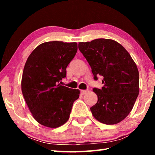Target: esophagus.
I'll use <instances>...</instances> for the list:
<instances>
[{"label": "esophagus", "mask_w": 155, "mask_h": 155, "mask_svg": "<svg viewBox=\"0 0 155 155\" xmlns=\"http://www.w3.org/2000/svg\"><path fill=\"white\" fill-rule=\"evenodd\" d=\"M87 92V90H81V94H82V95H84V94H85Z\"/></svg>", "instance_id": "1"}]
</instances>
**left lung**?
<instances>
[{"label":"left lung","instance_id":"left-lung-1","mask_svg":"<svg viewBox=\"0 0 155 155\" xmlns=\"http://www.w3.org/2000/svg\"><path fill=\"white\" fill-rule=\"evenodd\" d=\"M91 68L94 79L103 76L101 90L94 88L98 102L90 108L100 122L115 124L130 114L140 91L137 65L121 44L110 39L78 43Z\"/></svg>","mask_w":155,"mask_h":155}]
</instances>
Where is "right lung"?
<instances>
[{
	"instance_id": "1",
	"label": "right lung",
	"mask_w": 155,
	"mask_h": 155,
	"mask_svg": "<svg viewBox=\"0 0 155 155\" xmlns=\"http://www.w3.org/2000/svg\"><path fill=\"white\" fill-rule=\"evenodd\" d=\"M77 42L52 41L37 46L28 56L21 89L33 118L48 128L64 124L80 90L61 85L66 68L77 52Z\"/></svg>"
}]
</instances>
